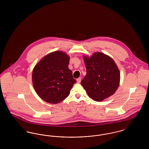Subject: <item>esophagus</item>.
<instances>
[{"label":"esophagus","instance_id":"esophagus-1","mask_svg":"<svg viewBox=\"0 0 149 149\" xmlns=\"http://www.w3.org/2000/svg\"><path fill=\"white\" fill-rule=\"evenodd\" d=\"M81 78H79L77 79V82H78V83H80V81H81Z\"/></svg>","mask_w":149,"mask_h":149}]
</instances>
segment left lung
<instances>
[{"instance_id":"8db88e82","label":"left lung","mask_w":149,"mask_h":149,"mask_svg":"<svg viewBox=\"0 0 149 149\" xmlns=\"http://www.w3.org/2000/svg\"><path fill=\"white\" fill-rule=\"evenodd\" d=\"M86 74L81 80L88 96L101 102L112 95L120 84V72L113 60L104 54L95 52L84 57Z\"/></svg>"}]
</instances>
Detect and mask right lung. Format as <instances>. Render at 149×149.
<instances>
[{
	"mask_svg": "<svg viewBox=\"0 0 149 149\" xmlns=\"http://www.w3.org/2000/svg\"><path fill=\"white\" fill-rule=\"evenodd\" d=\"M70 57L62 51H55L43 57L32 72V82L37 94L45 102L56 104L67 98L77 82L68 68Z\"/></svg>",
	"mask_w": 149,
	"mask_h": 149,
	"instance_id": "right-lung-1",
	"label": "right lung"
}]
</instances>
